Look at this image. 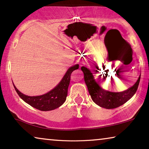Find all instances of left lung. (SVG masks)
<instances>
[{
	"mask_svg": "<svg viewBox=\"0 0 149 149\" xmlns=\"http://www.w3.org/2000/svg\"><path fill=\"white\" fill-rule=\"evenodd\" d=\"M81 70L84 73L85 83L92 99L100 107L108 109L118 107L130 99L136 92L140 79V74L137 81L132 86L124 91L114 93L102 88L100 86V80H96L91 71L86 67L82 66Z\"/></svg>",
	"mask_w": 149,
	"mask_h": 149,
	"instance_id": "1",
	"label": "left lung"
}]
</instances>
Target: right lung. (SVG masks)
Listing matches in <instances>:
<instances>
[{"label": "right lung", "instance_id": "obj_1", "mask_svg": "<svg viewBox=\"0 0 149 149\" xmlns=\"http://www.w3.org/2000/svg\"><path fill=\"white\" fill-rule=\"evenodd\" d=\"M78 68V64L70 67L60 82L53 89L45 95L34 96H28L21 93L13 84L14 88L19 97L30 106L42 111L54 110L61 106L65 101L68 96V86L70 82L71 74L74 70Z\"/></svg>", "mask_w": 149, "mask_h": 149}]
</instances>
